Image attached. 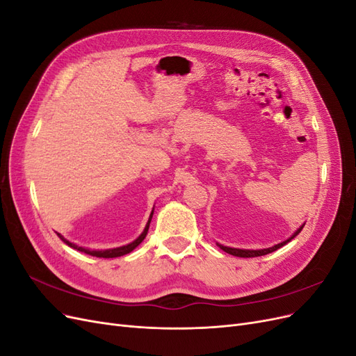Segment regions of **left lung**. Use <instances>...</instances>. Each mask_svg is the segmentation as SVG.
Returning <instances> with one entry per match:
<instances>
[{"label":"left lung","mask_w":356,"mask_h":356,"mask_svg":"<svg viewBox=\"0 0 356 356\" xmlns=\"http://www.w3.org/2000/svg\"><path fill=\"white\" fill-rule=\"evenodd\" d=\"M305 225V224H303ZM303 225H301V227L291 236L289 239H286L285 242H281V243H277V245H275V246H272V248H267V250H238V248H229V246H222V245H218L221 250L224 251V252H227V254H232V255H234V257H243V258H250V257H261V255H266V254H270V252H273V251H276V250H279V248H282L284 245H286L291 239H294L296 236L301 232V229H303Z\"/></svg>","instance_id":"left-lung-1"}]
</instances>
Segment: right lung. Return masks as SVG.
<instances>
[{
  "label": "right lung",
  "mask_w": 356,
  "mask_h": 356,
  "mask_svg": "<svg viewBox=\"0 0 356 356\" xmlns=\"http://www.w3.org/2000/svg\"><path fill=\"white\" fill-rule=\"evenodd\" d=\"M152 217H153V212H152V215H149V220H148V222H147V225H145L144 232L141 233V236H139V238H138L136 241H134L132 243H129V245L120 246V248H114V250H105V251H90V250H86V248H81V246L74 245V243L68 242L67 239H63L59 233H58V236H59V238H60L63 242H65L68 246L74 248V250H77V251H81V252H84V254H89V255H92V257H99V258H115V257H122V255H126V254H129V252H132V251L135 250V248H136L139 243H141V242L145 239L147 232H148V227H149V221H152Z\"/></svg>",
  "instance_id": "right-lung-1"
}]
</instances>
